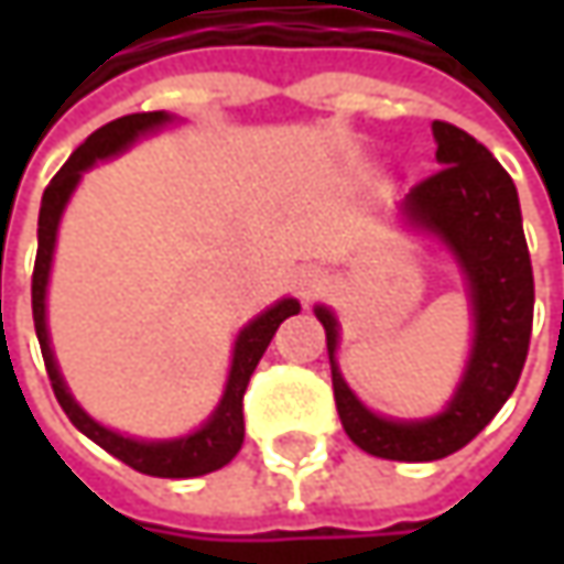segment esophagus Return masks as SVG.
Wrapping results in <instances>:
<instances>
[{
	"instance_id": "34e87169",
	"label": "esophagus",
	"mask_w": 564,
	"mask_h": 564,
	"mask_svg": "<svg viewBox=\"0 0 564 564\" xmlns=\"http://www.w3.org/2000/svg\"><path fill=\"white\" fill-rule=\"evenodd\" d=\"M326 289V272L316 270V267H304V270L297 272V294L304 297V301H311L316 294Z\"/></svg>"
}]
</instances>
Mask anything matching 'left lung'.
Segmentation results:
<instances>
[{"instance_id":"8db88e82","label":"left lung","mask_w":564,"mask_h":564,"mask_svg":"<svg viewBox=\"0 0 564 564\" xmlns=\"http://www.w3.org/2000/svg\"><path fill=\"white\" fill-rule=\"evenodd\" d=\"M433 138L443 169L411 187L401 200V216L452 250L470 294L474 345L443 414L389 421L367 411L338 373L336 314L329 307L314 311L326 329L341 426L358 448L389 462H436L465 448L509 401L531 348L533 270L514 182L487 147L462 128L433 121Z\"/></svg>"}]
</instances>
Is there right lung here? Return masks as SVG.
Segmentation results:
<instances>
[{
    "label": "right lung",
    "mask_w": 564,
    "mask_h": 564,
    "mask_svg": "<svg viewBox=\"0 0 564 564\" xmlns=\"http://www.w3.org/2000/svg\"><path fill=\"white\" fill-rule=\"evenodd\" d=\"M172 116L169 112H134V116H121V119L102 124L99 131H94L87 141L77 147L75 153L68 156V163L55 172V178L50 187L43 191V204H40V223H36V263H33L31 279V304H33V329L40 338V351H43V364L46 373L53 382V392L62 411L68 414V421L75 423L77 430L94 440L99 448H106L109 455H116L119 462L128 467L150 474V477H200L209 470L226 467L238 448L245 443V392H248L250 373L257 370V364L263 358L267 345L275 336L279 323L289 319L301 311V304L294 297H282L279 304H272L270 311L250 319L248 326L235 338V351H231V370H228L226 392L223 401L216 404L213 417L187 433L182 440H163V443H147V440H131L121 436L116 430L97 423L68 392L65 379L58 373L53 348H50V329H46V285H50V267H53V250H55V231H58V219L62 209L68 204L72 191L80 182V175L97 163V160H109L121 153L124 147L169 124Z\"/></svg>",
    "instance_id": "right-lung-1"
}]
</instances>
